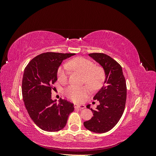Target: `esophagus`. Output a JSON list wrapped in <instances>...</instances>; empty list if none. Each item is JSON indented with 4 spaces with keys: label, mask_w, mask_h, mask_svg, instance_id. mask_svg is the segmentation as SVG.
I'll return each mask as SVG.
<instances>
[{
    "label": "esophagus",
    "mask_w": 156,
    "mask_h": 156,
    "mask_svg": "<svg viewBox=\"0 0 156 156\" xmlns=\"http://www.w3.org/2000/svg\"><path fill=\"white\" fill-rule=\"evenodd\" d=\"M75 108H80V109H83V108H85V106L84 105H75Z\"/></svg>",
    "instance_id": "1"
}]
</instances>
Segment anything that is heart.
I'll use <instances>...</instances> for the list:
<instances>
[{
	"instance_id": "heart-1",
	"label": "heart",
	"mask_w": 156,
	"mask_h": 156,
	"mask_svg": "<svg viewBox=\"0 0 156 156\" xmlns=\"http://www.w3.org/2000/svg\"><path fill=\"white\" fill-rule=\"evenodd\" d=\"M69 68L83 74V83H87L94 90L100 88L105 80L103 68L94 66L92 61L83 57H77L69 60L58 70V79L61 83H66L69 76ZM64 94L69 100L79 102L83 100L90 93L88 86L76 87L70 85L64 90Z\"/></svg>"
}]
</instances>
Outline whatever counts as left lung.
<instances>
[{
	"label": "left lung",
	"instance_id": "8db88e82",
	"mask_svg": "<svg viewBox=\"0 0 156 156\" xmlns=\"http://www.w3.org/2000/svg\"><path fill=\"white\" fill-rule=\"evenodd\" d=\"M88 56L103 68L105 79L94 97L100 104L94 110L92 108L94 116L83 124L89 131L103 133L112 129L123 115L127 96L126 79L121 66L111 56L97 53ZM90 107V105L87 106L88 108Z\"/></svg>",
	"mask_w": 156,
	"mask_h": 156
}]
</instances>
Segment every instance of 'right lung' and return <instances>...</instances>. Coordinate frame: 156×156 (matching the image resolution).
<instances>
[{
  "instance_id": "obj_1",
  "label": "right lung",
  "mask_w": 156,
  "mask_h": 156,
  "mask_svg": "<svg viewBox=\"0 0 156 156\" xmlns=\"http://www.w3.org/2000/svg\"><path fill=\"white\" fill-rule=\"evenodd\" d=\"M75 53H48L36 56L25 69L22 94L27 111L40 129L54 132L62 129L73 104L66 100L51 99L52 84L57 81L58 68L62 61Z\"/></svg>"
}]
</instances>
